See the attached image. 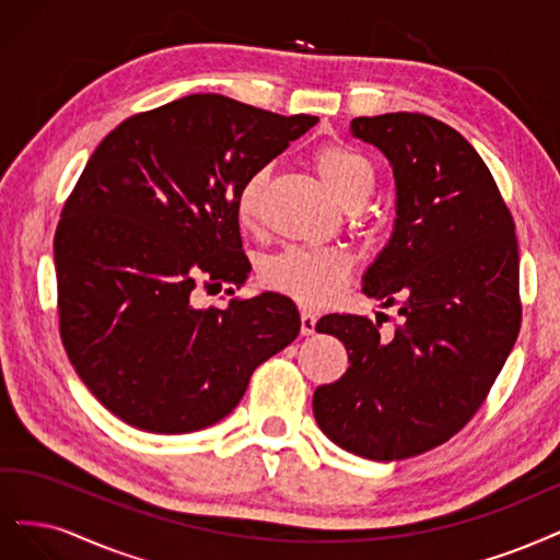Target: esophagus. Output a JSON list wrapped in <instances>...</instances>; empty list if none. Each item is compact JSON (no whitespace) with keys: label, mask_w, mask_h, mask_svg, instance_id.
Segmentation results:
<instances>
[{"label":"esophagus","mask_w":560,"mask_h":560,"mask_svg":"<svg viewBox=\"0 0 560 560\" xmlns=\"http://www.w3.org/2000/svg\"><path fill=\"white\" fill-rule=\"evenodd\" d=\"M316 323H318L316 314L302 312L300 314V330H302V335H314L316 332Z\"/></svg>","instance_id":"34e87169"}]
</instances>
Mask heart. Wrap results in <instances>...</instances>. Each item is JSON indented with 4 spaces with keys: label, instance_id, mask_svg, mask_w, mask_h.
Returning <instances> with one entry per match:
<instances>
[{
    "label": "heart",
    "instance_id": "b5f03b06",
    "mask_svg": "<svg viewBox=\"0 0 560 560\" xmlns=\"http://www.w3.org/2000/svg\"><path fill=\"white\" fill-rule=\"evenodd\" d=\"M314 170L341 205L358 207L374 186L372 162L347 147H323L314 153ZM267 172H250L237 190L234 211L242 225H256L262 205ZM351 275V260L345 250L288 246L265 262L262 277L277 291L304 306L326 304Z\"/></svg>",
    "mask_w": 560,
    "mask_h": 560
}]
</instances>
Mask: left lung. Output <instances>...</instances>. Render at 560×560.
Returning a JSON list of instances; mask_svg holds the SVG:
<instances>
[{
    "instance_id": "obj_1",
    "label": "left lung",
    "mask_w": 560,
    "mask_h": 560,
    "mask_svg": "<svg viewBox=\"0 0 560 560\" xmlns=\"http://www.w3.org/2000/svg\"><path fill=\"white\" fill-rule=\"evenodd\" d=\"M351 135L393 165L398 219L363 293L398 304L390 335L355 314L318 332L345 341L349 370L314 393L318 428L370 460L425 454L483 405L521 328L514 219L460 132L423 114L360 116Z\"/></svg>"
}]
</instances>
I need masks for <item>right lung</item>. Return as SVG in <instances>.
Masks as SVG:
<instances>
[{"instance_id": "1", "label": "right lung", "mask_w": 560, "mask_h": 560, "mask_svg": "<svg viewBox=\"0 0 560 560\" xmlns=\"http://www.w3.org/2000/svg\"><path fill=\"white\" fill-rule=\"evenodd\" d=\"M316 122L188 95L125 118L90 155L52 242L60 337L120 421L160 435L219 423L298 337L291 298L197 310L190 293L244 283L237 190Z\"/></svg>"}]
</instances>
